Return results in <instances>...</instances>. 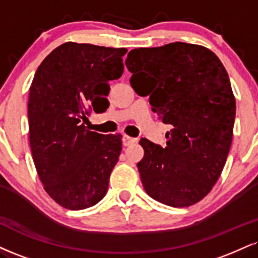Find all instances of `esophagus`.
Listing matches in <instances>:
<instances>
[{
    "label": "esophagus",
    "mask_w": 258,
    "mask_h": 258,
    "mask_svg": "<svg viewBox=\"0 0 258 258\" xmlns=\"http://www.w3.org/2000/svg\"><path fill=\"white\" fill-rule=\"evenodd\" d=\"M137 142V139L136 138H132V137H128V136H123L122 137V144L125 145V147H128V145L133 144V143Z\"/></svg>",
    "instance_id": "obj_1"
}]
</instances>
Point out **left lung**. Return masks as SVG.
<instances>
[{"mask_svg": "<svg viewBox=\"0 0 258 258\" xmlns=\"http://www.w3.org/2000/svg\"><path fill=\"white\" fill-rule=\"evenodd\" d=\"M126 67L139 96L164 123V148L141 139L138 162L147 194L174 208L190 207L209 194L231 148L235 99L219 57L202 45L175 42L128 52Z\"/></svg>", "mask_w": 258, "mask_h": 258, "instance_id": "left-lung-1", "label": "left lung"}]
</instances>
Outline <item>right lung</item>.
I'll list each match as a JSON object with an SVG mask.
<instances>
[{"label":"right lung","instance_id":"right-lung-1","mask_svg":"<svg viewBox=\"0 0 258 258\" xmlns=\"http://www.w3.org/2000/svg\"><path fill=\"white\" fill-rule=\"evenodd\" d=\"M125 48L64 43L43 60L31 84L30 145L40 181L61 207L82 210L105 196L121 139L85 126L109 107L110 80L123 72Z\"/></svg>","mask_w":258,"mask_h":258}]
</instances>
